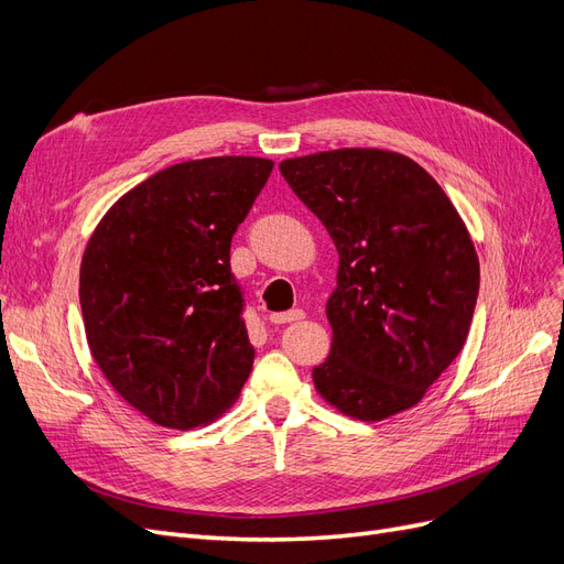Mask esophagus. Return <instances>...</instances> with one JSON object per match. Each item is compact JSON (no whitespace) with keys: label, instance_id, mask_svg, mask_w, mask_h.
Returning <instances> with one entry per match:
<instances>
[{"label":"esophagus","instance_id":"obj_1","mask_svg":"<svg viewBox=\"0 0 564 564\" xmlns=\"http://www.w3.org/2000/svg\"><path fill=\"white\" fill-rule=\"evenodd\" d=\"M303 317H305V313L299 311V308H294V311H289V313H275V315H270V322H275V324H289V322H299V319H303Z\"/></svg>","mask_w":564,"mask_h":564}]
</instances>
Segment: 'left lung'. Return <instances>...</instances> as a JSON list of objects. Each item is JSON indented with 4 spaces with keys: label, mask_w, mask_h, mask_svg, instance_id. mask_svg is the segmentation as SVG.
<instances>
[{
    "label": "left lung",
    "mask_w": 564,
    "mask_h": 564,
    "mask_svg": "<svg viewBox=\"0 0 564 564\" xmlns=\"http://www.w3.org/2000/svg\"><path fill=\"white\" fill-rule=\"evenodd\" d=\"M280 172L338 251L332 352L313 369L315 390L357 421L406 412L468 338L480 261L464 218L423 166L392 150H324Z\"/></svg>",
    "instance_id": "1"
}]
</instances>
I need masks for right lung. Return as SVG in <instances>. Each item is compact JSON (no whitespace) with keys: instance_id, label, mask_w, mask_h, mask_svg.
I'll use <instances>...</instances> for the list:
<instances>
[{"instance_id":"obj_1","label":"right lung","mask_w":564,"mask_h":564,"mask_svg":"<svg viewBox=\"0 0 564 564\" xmlns=\"http://www.w3.org/2000/svg\"><path fill=\"white\" fill-rule=\"evenodd\" d=\"M272 166L245 155L166 166L119 197L84 249L79 303L94 360L119 398L164 429L212 423L249 379L230 242Z\"/></svg>"}]
</instances>
